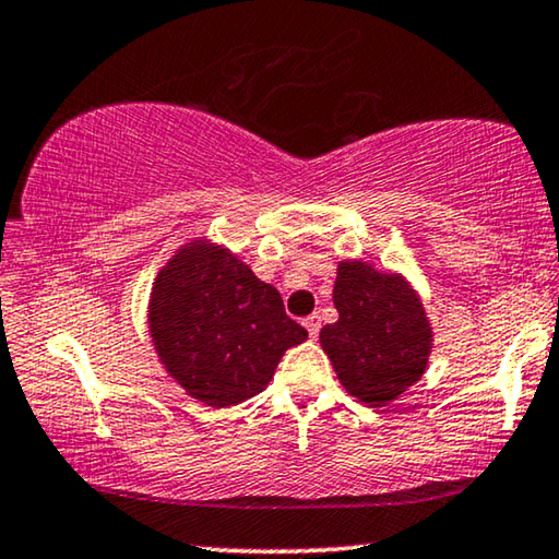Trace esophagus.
<instances>
[{"label":"esophagus","mask_w":559,"mask_h":559,"mask_svg":"<svg viewBox=\"0 0 559 559\" xmlns=\"http://www.w3.org/2000/svg\"><path fill=\"white\" fill-rule=\"evenodd\" d=\"M304 326H306V331H308V336L316 338V336H319V329H321V316H319V313H311V316H308V319L304 321Z\"/></svg>","instance_id":"obj_1"}]
</instances>
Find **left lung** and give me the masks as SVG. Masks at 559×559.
I'll list each match as a JSON object with an SVG mask.
<instances>
[{
  "label": "left lung",
  "instance_id": "1",
  "mask_svg": "<svg viewBox=\"0 0 559 559\" xmlns=\"http://www.w3.org/2000/svg\"><path fill=\"white\" fill-rule=\"evenodd\" d=\"M333 306L338 321L321 329V346L348 394L384 406L421 379L431 329L402 276L361 261L338 263Z\"/></svg>",
  "mask_w": 559,
  "mask_h": 559
}]
</instances>
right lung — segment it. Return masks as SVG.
I'll list each match as a JSON object with an SVG mask.
<instances>
[{"mask_svg":"<svg viewBox=\"0 0 559 559\" xmlns=\"http://www.w3.org/2000/svg\"><path fill=\"white\" fill-rule=\"evenodd\" d=\"M150 333L170 377L218 409L261 394L283 352L308 336L276 288L207 240L180 248L157 273Z\"/></svg>","mask_w":559,"mask_h":559,"instance_id":"add662e5","label":"right lung"}]
</instances>
